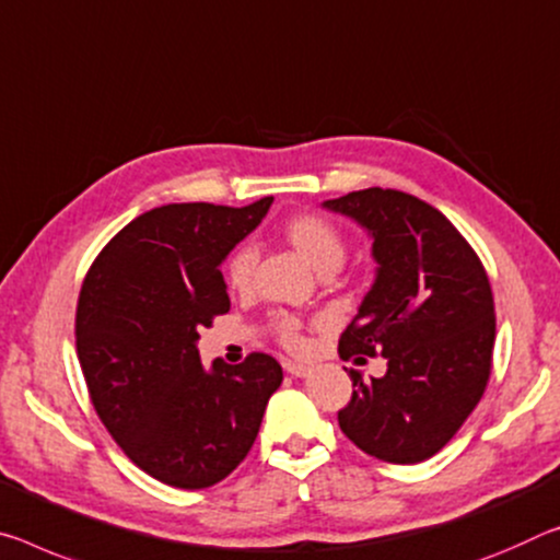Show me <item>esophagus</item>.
Listing matches in <instances>:
<instances>
[{
  "mask_svg": "<svg viewBox=\"0 0 560 560\" xmlns=\"http://www.w3.org/2000/svg\"><path fill=\"white\" fill-rule=\"evenodd\" d=\"M283 369H287V374L296 376V378H306L312 374V366H304V363H296V361H287L283 363Z\"/></svg>",
  "mask_w": 560,
  "mask_h": 560,
  "instance_id": "esophagus-1",
  "label": "esophagus"
}]
</instances>
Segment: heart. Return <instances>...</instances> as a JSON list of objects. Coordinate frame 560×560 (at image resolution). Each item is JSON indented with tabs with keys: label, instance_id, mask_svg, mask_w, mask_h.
<instances>
[{
	"label": "heart",
	"instance_id": "heart-1",
	"mask_svg": "<svg viewBox=\"0 0 560 560\" xmlns=\"http://www.w3.org/2000/svg\"><path fill=\"white\" fill-rule=\"evenodd\" d=\"M283 236H287V242L296 248L301 259H304L318 273L326 269H334V266L339 269L343 261V254H346L343 238L322 217H314V214L294 217L287 226H283ZM254 264H256V256L252 248H238L226 264L229 287L236 291H246L252 287ZM277 328H279L281 341L287 343L289 349H299V346L304 343V339H301L299 334V324L294 318H279Z\"/></svg>",
	"mask_w": 560,
	"mask_h": 560
}]
</instances>
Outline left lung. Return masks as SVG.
<instances>
[{
	"mask_svg": "<svg viewBox=\"0 0 560 560\" xmlns=\"http://www.w3.org/2000/svg\"><path fill=\"white\" fill-rule=\"evenodd\" d=\"M322 209L357 221L374 242L376 277L341 336V359H386L381 378L351 369L339 425L369 456L419 464L481 401L495 339L491 283L456 226L411 194L374 186Z\"/></svg>",
	"mask_w": 560,
	"mask_h": 560,
	"instance_id": "1",
	"label": "left lung"
}]
</instances>
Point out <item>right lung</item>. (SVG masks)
<instances>
[{"label":"right lung","mask_w":560,"mask_h":560,"mask_svg":"<svg viewBox=\"0 0 560 560\" xmlns=\"http://www.w3.org/2000/svg\"><path fill=\"white\" fill-rule=\"evenodd\" d=\"M273 197L232 209L166 203L102 248L77 306V353L106 431L174 488H207L252 451L281 386L277 359H199V328L229 312L219 266L261 224Z\"/></svg>","instance_id":"right-lung-1"}]
</instances>
